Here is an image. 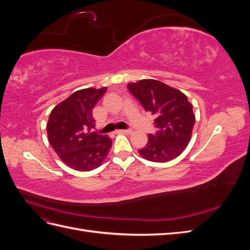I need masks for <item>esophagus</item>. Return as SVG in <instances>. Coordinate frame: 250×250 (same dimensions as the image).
<instances>
[{
    "instance_id": "esophagus-1",
    "label": "esophagus",
    "mask_w": 250,
    "mask_h": 250,
    "mask_svg": "<svg viewBox=\"0 0 250 250\" xmlns=\"http://www.w3.org/2000/svg\"><path fill=\"white\" fill-rule=\"evenodd\" d=\"M116 132H117V133H125V134H130V133H131V130H130V129H120V130H117Z\"/></svg>"
}]
</instances>
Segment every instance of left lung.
Segmentation results:
<instances>
[{
	"mask_svg": "<svg viewBox=\"0 0 250 250\" xmlns=\"http://www.w3.org/2000/svg\"><path fill=\"white\" fill-rule=\"evenodd\" d=\"M127 86L145 110L156 117L157 131L148 134V143L139 150L140 155L154 163H167L179 156L191 140L195 123L187 96L154 79H143Z\"/></svg>",
	"mask_w": 250,
	"mask_h": 250,
	"instance_id": "obj_1",
	"label": "left lung"
}]
</instances>
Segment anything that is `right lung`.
Instances as JSON below:
<instances>
[{
	"label": "right lung",
	"instance_id": "obj_1",
	"mask_svg": "<svg viewBox=\"0 0 250 250\" xmlns=\"http://www.w3.org/2000/svg\"><path fill=\"white\" fill-rule=\"evenodd\" d=\"M106 89L89 87L77 90L50 113L47 124L50 145L60 160L76 171L98 168L109 152L110 138L93 131V108Z\"/></svg>",
	"mask_w": 250,
	"mask_h": 250
}]
</instances>
